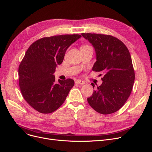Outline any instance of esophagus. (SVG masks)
Returning <instances> with one entry per match:
<instances>
[{
	"mask_svg": "<svg viewBox=\"0 0 152 152\" xmlns=\"http://www.w3.org/2000/svg\"><path fill=\"white\" fill-rule=\"evenodd\" d=\"M75 83H76V84H79V85H84V84H85V82H84L82 80H77V81H75Z\"/></svg>",
	"mask_w": 152,
	"mask_h": 152,
	"instance_id": "1",
	"label": "esophagus"
}]
</instances>
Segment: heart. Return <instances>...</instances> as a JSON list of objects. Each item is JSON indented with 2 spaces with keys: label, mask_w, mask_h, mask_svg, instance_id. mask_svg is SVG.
<instances>
[{
  "label": "heart",
  "mask_w": 152,
  "mask_h": 152,
  "mask_svg": "<svg viewBox=\"0 0 152 152\" xmlns=\"http://www.w3.org/2000/svg\"><path fill=\"white\" fill-rule=\"evenodd\" d=\"M87 47H89V46H87V45H85V46H83L81 47V48H87Z\"/></svg>",
  "instance_id": "b5f03b06"
}]
</instances>
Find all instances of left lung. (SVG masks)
<instances>
[{
    "mask_svg": "<svg viewBox=\"0 0 152 152\" xmlns=\"http://www.w3.org/2000/svg\"><path fill=\"white\" fill-rule=\"evenodd\" d=\"M95 50L96 61L92 70L103 72V83L97 86L89 104L99 113L108 115L119 110L131 94L134 71L130 52L118 39L110 35L82 33ZM94 88V85L91 83Z\"/></svg>",
    "mask_w": 152,
    "mask_h": 152,
    "instance_id": "left-lung-1",
    "label": "left lung"
}]
</instances>
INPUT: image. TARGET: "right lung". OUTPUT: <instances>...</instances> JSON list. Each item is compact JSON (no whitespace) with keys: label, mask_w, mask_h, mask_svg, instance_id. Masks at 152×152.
<instances>
[{"label":"right lung","mask_w":152,"mask_h":152,"mask_svg":"<svg viewBox=\"0 0 152 152\" xmlns=\"http://www.w3.org/2000/svg\"><path fill=\"white\" fill-rule=\"evenodd\" d=\"M81 37L66 34L43 37L28 48L19 67V82L24 99L40 113H53L63 104L75 81L55 82L56 66L63 63L71 45Z\"/></svg>","instance_id":"1"}]
</instances>
